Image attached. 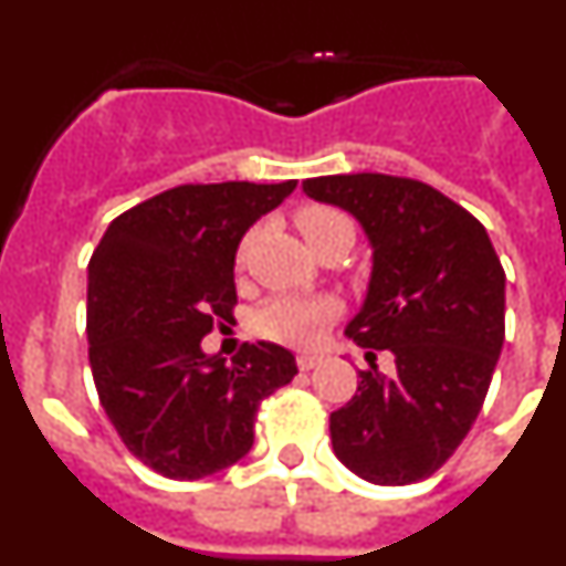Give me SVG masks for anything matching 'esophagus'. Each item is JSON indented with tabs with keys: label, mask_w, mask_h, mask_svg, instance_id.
Listing matches in <instances>:
<instances>
[{
	"label": "esophagus",
	"mask_w": 566,
	"mask_h": 566,
	"mask_svg": "<svg viewBox=\"0 0 566 566\" xmlns=\"http://www.w3.org/2000/svg\"><path fill=\"white\" fill-rule=\"evenodd\" d=\"M323 363V357L319 354H297V368L300 371H312L314 365Z\"/></svg>",
	"instance_id": "obj_1"
}]
</instances>
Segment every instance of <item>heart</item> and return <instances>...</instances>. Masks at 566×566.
<instances>
[{
	"instance_id": "1",
	"label": "heart",
	"mask_w": 566,
	"mask_h": 566,
	"mask_svg": "<svg viewBox=\"0 0 566 566\" xmlns=\"http://www.w3.org/2000/svg\"><path fill=\"white\" fill-rule=\"evenodd\" d=\"M294 221H297L300 232L306 234L314 252H319L326 243L337 238L354 240V221L332 203H303L294 212ZM252 238L254 232H249L238 243V254H234L238 269H243V263H247ZM337 314L339 300L332 297V294H314V297H308V294H277V297L266 300L254 312L252 328L254 334L274 339V343L312 345Z\"/></svg>"
}]
</instances>
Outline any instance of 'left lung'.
<instances>
[{
	"label": "left lung",
	"mask_w": 566,
	"mask_h": 566,
	"mask_svg": "<svg viewBox=\"0 0 566 566\" xmlns=\"http://www.w3.org/2000/svg\"><path fill=\"white\" fill-rule=\"evenodd\" d=\"M314 201L348 209L374 247L368 297L345 334L391 352V377L359 371L332 413L334 453L374 484H411L453 457L488 397L504 343V269L482 223L405 175H323Z\"/></svg>",
	"instance_id": "1"
}]
</instances>
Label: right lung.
I'll use <instances>...</instances> for the list:
<instances>
[{
  "label": "right lung",
  "instance_id": "right-lung-1",
  "mask_svg": "<svg viewBox=\"0 0 566 566\" xmlns=\"http://www.w3.org/2000/svg\"><path fill=\"white\" fill-rule=\"evenodd\" d=\"M294 187L181 184L118 214L90 258L93 382L127 451L161 476L203 479L247 457L260 402L297 374L274 343H247L232 365L201 352L234 319L240 238Z\"/></svg>",
  "mask_w": 566,
  "mask_h": 566
}]
</instances>
